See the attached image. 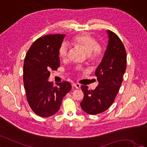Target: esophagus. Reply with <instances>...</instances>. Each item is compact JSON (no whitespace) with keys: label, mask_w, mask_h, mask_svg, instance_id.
Masks as SVG:
<instances>
[{"label":"esophagus","mask_w":147,"mask_h":147,"mask_svg":"<svg viewBox=\"0 0 147 147\" xmlns=\"http://www.w3.org/2000/svg\"><path fill=\"white\" fill-rule=\"evenodd\" d=\"M73 86H74L75 88H77V89H80V86H81V85L79 84V83H74L73 84Z\"/></svg>","instance_id":"34e87169"}]
</instances>
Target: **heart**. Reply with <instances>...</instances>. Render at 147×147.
<instances>
[{
	"label": "heart",
	"instance_id": "1",
	"mask_svg": "<svg viewBox=\"0 0 147 147\" xmlns=\"http://www.w3.org/2000/svg\"><path fill=\"white\" fill-rule=\"evenodd\" d=\"M74 45L80 47L87 54V58L91 62H97L100 60L103 55V47L99 44L98 41L92 36L83 33L78 34L72 39ZM69 47L65 42H63L59 49V55L63 60H65L68 57ZM80 67H76L75 70L80 71Z\"/></svg>",
	"mask_w": 147,
	"mask_h": 147
}]
</instances>
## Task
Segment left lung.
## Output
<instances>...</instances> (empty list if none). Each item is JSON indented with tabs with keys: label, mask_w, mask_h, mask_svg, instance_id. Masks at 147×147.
I'll return each instance as SVG.
<instances>
[{
	"label": "left lung",
	"mask_w": 147,
	"mask_h": 147,
	"mask_svg": "<svg viewBox=\"0 0 147 147\" xmlns=\"http://www.w3.org/2000/svg\"><path fill=\"white\" fill-rule=\"evenodd\" d=\"M109 42L100 65L95 71L99 82L94 90L82 85L84 97L82 109L91 115L101 113L113 104L120 89L126 69L127 55L124 45L113 31H108Z\"/></svg>",
	"instance_id": "obj_1"
}]
</instances>
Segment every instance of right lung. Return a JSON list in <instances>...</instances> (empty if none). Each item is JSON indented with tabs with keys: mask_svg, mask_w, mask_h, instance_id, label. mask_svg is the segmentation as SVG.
Instances as JSON below:
<instances>
[{
	"mask_svg": "<svg viewBox=\"0 0 147 147\" xmlns=\"http://www.w3.org/2000/svg\"><path fill=\"white\" fill-rule=\"evenodd\" d=\"M65 34H49L37 39L28 51L23 65V83L28 102L39 116L56 113L72 86L62 82L54 86L47 79L51 71L60 67L59 49Z\"/></svg>",
	"mask_w": 147,
	"mask_h": 147,
	"instance_id": "obj_1",
	"label": "right lung"
}]
</instances>
